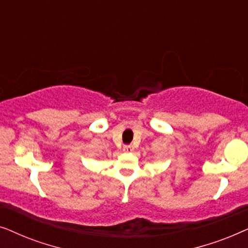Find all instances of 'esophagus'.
Segmentation results:
<instances>
[{"instance_id":"1","label":"esophagus","mask_w":248,"mask_h":248,"mask_svg":"<svg viewBox=\"0 0 248 248\" xmlns=\"http://www.w3.org/2000/svg\"><path fill=\"white\" fill-rule=\"evenodd\" d=\"M123 151H124V152H133V151H134L133 145H124Z\"/></svg>"}]
</instances>
